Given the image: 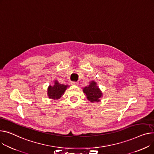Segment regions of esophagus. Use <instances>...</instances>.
Segmentation results:
<instances>
[{
  "instance_id": "34e87169",
  "label": "esophagus",
  "mask_w": 154,
  "mask_h": 154,
  "mask_svg": "<svg viewBox=\"0 0 154 154\" xmlns=\"http://www.w3.org/2000/svg\"><path fill=\"white\" fill-rule=\"evenodd\" d=\"M71 84H72V85H77L79 84L77 82H72Z\"/></svg>"
}]
</instances>
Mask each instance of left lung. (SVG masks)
I'll use <instances>...</instances> for the list:
<instances>
[{"label": "left lung", "mask_w": 154, "mask_h": 154, "mask_svg": "<svg viewBox=\"0 0 154 154\" xmlns=\"http://www.w3.org/2000/svg\"><path fill=\"white\" fill-rule=\"evenodd\" d=\"M83 91L86 95L87 99L92 103L100 101V98L103 95L102 92L97 85V82L94 80L90 82L89 85L83 88Z\"/></svg>", "instance_id": "obj_1"}]
</instances>
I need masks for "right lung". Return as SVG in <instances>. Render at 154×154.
<instances>
[{"instance_id": "right-lung-1", "label": "right lung", "mask_w": 154, "mask_h": 154, "mask_svg": "<svg viewBox=\"0 0 154 154\" xmlns=\"http://www.w3.org/2000/svg\"><path fill=\"white\" fill-rule=\"evenodd\" d=\"M69 87L68 85L60 84L57 80L54 81L53 86L49 85L48 88V95L49 98L57 100L60 98L64 94V91Z\"/></svg>"}]
</instances>
